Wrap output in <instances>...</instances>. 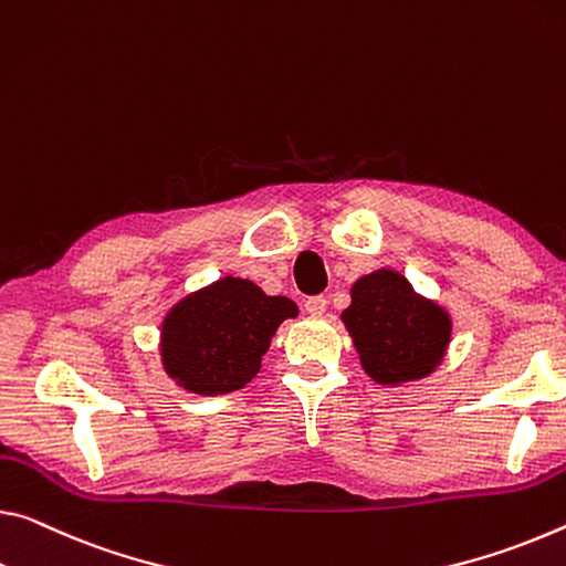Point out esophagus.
<instances>
[{"instance_id": "1", "label": "esophagus", "mask_w": 566, "mask_h": 566, "mask_svg": "<svg viewBox=\"0 0 566 566\" xmlns=\"http://www.w3.org/2000/svg\"><path fill=\"white\" fill-rule=\"evenodd\" d=\"M304 310H307L310 315H322V312L327 310V300L322 297V294H315V297L304 300Z\"/></svg>"}]
</instances>
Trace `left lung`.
<instances>
[{
  "mask_svg": "<svg viewBox=\"0 0 566 566\" xmlns=\"http://www.w3.org/2000/svg\"><path fill=\"white\" fill-rule=\"evenodd\" d=\"M343 322L365 373L380 385L428 378L451 343V317L412 290L406 276L378 269L353 284Z\"/></svg>",
  "mask_w": 566,
  "mask_h": 566,
  "instance_id": "1",
  "label": "left lung"
}]
</instances>
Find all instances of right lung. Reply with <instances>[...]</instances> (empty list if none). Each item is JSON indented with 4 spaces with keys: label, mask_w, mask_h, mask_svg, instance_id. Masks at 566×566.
<instances>
[{
    "label": "right lung",
    "mask_w": 566,
    "mask_h": 566,
    "mask_svg": "<svg viewBox=\"0 0 566 566\" xmlns=\"http://www.w3.org/2000/svg\"><path fill=\"white\" fill-rule=\"evenodd\" d=\"M286 317H297L292 300L269 297L254 282L223 276L166 315L160 327L166 373L196 396L244 388Z\"/></svg>",
    "instance_id": "add662e5"
}]
</instances>
